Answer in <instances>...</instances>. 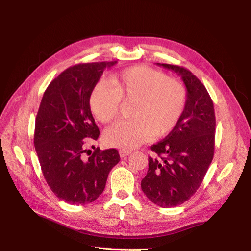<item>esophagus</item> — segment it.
I'll use <instances>...</instances> for the list:
<instances>
[{
	"mask_svg": "<svg viewBox=\"0 0 251 251\" xmlns=\"http://www.w3.org/2000/svg\"><path fill=\"white\" fill-rule=\"evenodd\" d=\"M119 153H120V156H121V157H126V156H128V155L131 153V151L121 150L120 151H119Z\"/></svg>",
	"mask_w": 251,
	"mask_h": 251,
	"instance_id": "obj_1",
	"label": "esophagus"
}]
</instances>
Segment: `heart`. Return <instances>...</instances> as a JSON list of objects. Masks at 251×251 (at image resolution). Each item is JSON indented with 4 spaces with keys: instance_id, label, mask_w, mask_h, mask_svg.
<instances>
[{
    "instance_id": "b5f03b06",
    "label": "heart",
    "mask_w": 251,
    "mask_h": 251,
    "mask_svg": "<svg viewBox=\"0 0 251 251\" xmlns=\"http://www.w3.org/2000/svg\"><path fill=\"white\" fill-rule=\"evenodd\" d=\"M186 100V88L178 79L147 66H134L110 81H100L92 89L90 108L100 122L110 123L120 113L122 102L133 103V120L118 122L104 132L110 147L130 151L153 136L168 135L179 123Z\"/></svg>"
}]
</instances>
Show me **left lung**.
<instances>
[{
  "mask_svg": "<svg viewBox=\"0 0 251 251\" xmlns=\"http://www.w3.org/2000/svg\"><path fill=\"white\" fill-rule=\"evenodd\" d=\"M156 65L177 73L187 92L177 126L151 147L155 156H149L148 173L141 181L148 199L167 208L185 202L201 186L214 157L216 117L213 100L199 78L177 65Z\"/></svg>",
  "mask_w": 251,
  "mask_h": 251,
  "instance_id": "left-lung-1",
  "label": "left lung"
}]
</instances>
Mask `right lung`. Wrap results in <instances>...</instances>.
<instances>
[{"instance_id":"add662e5","label":"right lung","mask_w":251,"mask_h":251,"mask_svg":"<svg viewBox=\"0 0 251 251\" xmlns=\"http://www.w3.org/2000/svg\"><path fill=\"white\" fill-rule=\"evenodd\" d=\"M116 63H86L66 69L49 84L39 104L34 131L38 161L51 191L69 204L95 201L120 161L115 149L97 148L88 159L83 157L84 140L100 135L90 111L92 89L103 70Z\"/></svg>"}]
</instances>
